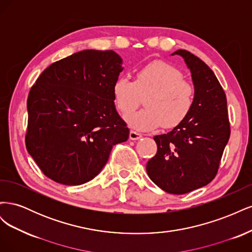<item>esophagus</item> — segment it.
Segmentation results:
<instances>
[{
	"label": "esophagus",
	"mask_w": 252,
	"mask_h": 252,
	"mask_svg": "<svg viewBox=\"0 0 252 252\" xmlns=\"http://www.w3.org/2000/svg\"><path fill=\"white\" fill-rule=\"evenodd\" d=\"M129 138H130V140H132V141H136V140H139V139L142 138V134L131 130L130 133H129Z\"/></svg>",
	"instance_id": "34e87169"
}]
</instances>
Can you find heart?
<instances>
[{
	"mask_svg": "<svg viewBox=\"0 0 252 252\" xmlns=\"http://www.w3.org/2000/svg\"><path fill=\"white\" fill-rule=\"evenodd\" d=\"M146 108L128 114L127 124L139 131H150L161 127L173 128L186 119L193 103V89L183 80V74L172 65L154 61L135 71L134 82L124 75L112 85V96L117 108L123 113L131 112L140 102Z\"/></svg>",
	"mask_w": 252,
	"mask_h": 252,
	"instance_id": "b5f03b06",
	"label": "heart"
}]
</instances>
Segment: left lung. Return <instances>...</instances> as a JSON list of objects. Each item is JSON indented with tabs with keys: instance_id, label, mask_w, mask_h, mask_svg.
I'll return each mask as SVG.
<instances>
[{
	"instance_id": "left-lung-1",
	"label": "left lung",
	"mask_w": 252,
	"mask_h": 252,
	"mask_svg": "<svg viewBox=\"0 0 252 252\" xmlns=\"http://www.w3.org/2000/svg\"><path fill=\"white\" fill-rule=\"evenodd\" d=\"M184 59L194 87L192 107L171 131L154 136L157 155L146 171L164 191L184 194L215 179L230 136L227 100L215 72L184 49L171 53Z\"/></svg>"
}]
</instances>
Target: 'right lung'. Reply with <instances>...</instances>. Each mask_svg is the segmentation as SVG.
<instances>
[{
    "label": "right lung",
    "mask_w": 252,
    "mask_h": 252,
    "mask_svg": "<svg viewBox=\"0 0 252 252\" xmlns=\"http://www.w3.org/2000/svg\"><path fill=\"white\" fill-rule=\"evenodd\" d=\"M122 65L113 50H82L47 67L30 89L26 148L52 181L72 186L91 181L113 145L128 140L112 96Z\"/></svg>",
    "instance_id": "right-lung-1"
}]
</instances>
